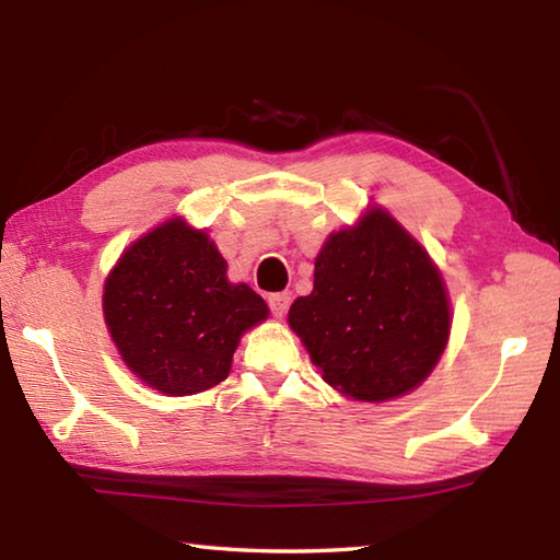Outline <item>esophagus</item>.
<instances>
[{
    "label": "esophagus",
    "mask_w": 560,
    "mask_h": 560,
    "mask_svg": "<svg viewBox=\"0 0 560 560\" xmlns=\"http://www.w3.org/2000/svg\"><path fill=\"white\" fill-rule=\"evenodd\" d=\"M289 303H291V293H271V295H269L271 313H273V317H279V319H281L283 315H287Z\"/></svg>",
    "instance_id": "34e87169"
}]
</instances>
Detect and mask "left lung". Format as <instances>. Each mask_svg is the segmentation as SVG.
<instances>
[{
	"mask_svg": "<svg viewBox=\"0 0 560 560\" xmlns=\"http://www.w3.org/2000/svg\"><path fill=\"white\" fill-rule=\"evenodd\" d=\"M289 327L339 395L387 401L433 373L450 339V295L425 247L371 207L327 237L313 293L293 301Z\"/></svg>",
	"mask_w": 560,
	"mask_h": 560,
	"instance_id": "left-lung-1",
	"label": "left lung"
}]
</instances>
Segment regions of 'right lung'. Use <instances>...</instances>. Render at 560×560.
<instances>
[{
    "instance_id": "obj_1",
    "label": "right lung",
    "mask_w": 560,
    "mask_h": 560,
    "mask_svg": "<svg viewBox=\"0 0 560 560\" xmlns=\"http://www.w3.org/2000/svg\"><path fill=\"white\" fill-rule=\"evenodd\" d=\"M217 243L173 217L129 245L103 287V317L125 365L168 397L229 377L247 329L269 307L247 283H231Z\"/></svg>"
}]
</instances>
